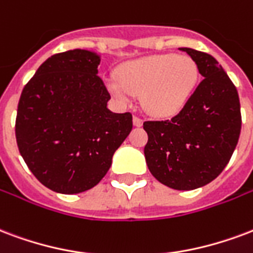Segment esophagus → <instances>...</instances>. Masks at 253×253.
<instances>
[{
  "label": "esophagus",
  "instance_id": "34e87169",
  "mask_svg": "<svg viewBox=\"0 0 253 253\" xmlns=\"http://www.w3.org/2000/svg\"><path fill=\"white\" fill-rule=\"evenodd\" d=\"M133 125L134 126H141L142 125V120L138 116H134L133 117Z\"/></svg>",
  "mask_w": 253,
  "mask_h": 253
}]
</instances>
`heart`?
I'll use <instances>...</instances> for the list:
<instances>
[{
  "mask_svg": "<svg viewBox=\"0 0 253 253\" xmlns=\"http://www.w3.org/2000/svg\"><path fill=\"white\" fill-rule=\"evenodd\" d=\"M199 81L196 61L187 54H153L125 64L119 81L109 84L113 96L128 102L141 96V105L149 115L172 116L189 101Z\"/></svg>",
  "mask_w": 253,
  "mask_h": 253,
  "instance_id": "obj_1",
  "label": "heart"
}]
</instances>
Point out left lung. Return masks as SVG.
Instances as JSON below:
<instances>
[{"mask_svg": "<svg viewBox=\"0 0 253 253\" xmlns=\"http://www.w3.org/2000/svg\"><path fill=\"white\" fill-rule=\"evenodd\" d=\"M196 61L204 77L177 115L145 121L144 155L161 184L191 191L217 177L231 160L242 130L236 86L208 53L180 47Z\"/></svg>", "mask_w": 253, "mask_h": 253, "instance_id": "obj_1", "label": "left lung"}]
</instances>
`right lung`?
<instances>
[{
  "mask_svg": "<svg viewBox=\"0 0 253 253\" xmlns=\"http://www.w3.org/2000/svg\"><path fill=\"white\" fill-rule=\"evenodd\" d=\"M98 65L100 56L89 50L57 53L21 93L17 145L40 183L58 193L97 185L133 126L132 113L106 108L111 94Z\"/></svg>",
  "mask_w": 253,
  "mask_h": 253,
  "instance_id": "1",
  "label": "right lung"
}]
</instances>
